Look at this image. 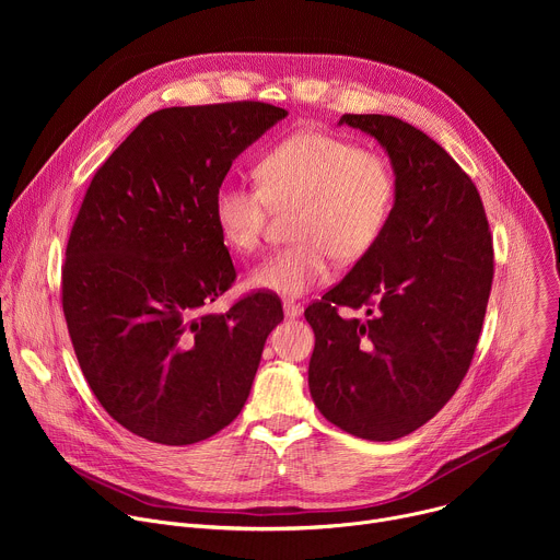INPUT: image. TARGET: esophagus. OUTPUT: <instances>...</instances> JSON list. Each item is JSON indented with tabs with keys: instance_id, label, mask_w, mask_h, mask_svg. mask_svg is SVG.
<instances>
[{
	"instance_id": "34e87169",
	"label": "esophagus",
	"mask_w": 560,
	"mask_h": 560,
	"mask_svg": "<svg viewBox=\"0 0 560 560\" xmlns=\"http://www.w3.org/2000/svg\"><path fill=\"white\" fill-rule=\"evenodd\" d=\"M283 312H285L288 318H294V316H299L303 312V307L296 301H283Z\"/></svg>"
}]
</instances>
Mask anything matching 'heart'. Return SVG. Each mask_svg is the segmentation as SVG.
<instances>
[{"label": "heart", "mask_w": 560, "mask_h": 560, "mask_svg": "<svg viewBox=\"0 0 560 560\" xmlns=\"http://www.w3.org/2000/svg\"><path fill=\"white\" fill-rule=\"evenodd\" d=\"M257 186L223 182L212 219L223 242L242 255L261 248L272 212H294L296 242L259 264L250 285L299 296L324 283L332 257H368L394 214L398 179L389 159L328 132H296L270 148L255 168Z\"/></svg>", "instance_id": "b5f03b06"}]
</instances>
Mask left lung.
<instances>
[{
	"instance_id": "obj_1",
	"label": "left lung",
	"mask_w": 560,
	"mask_h": 560,
	"mask_svg": "<svg viewBox=\"0 0 560 560\" xmlns=\"http://www.w3.org/2000/svg\"><path fill=\"white\" fill-rule=\"evenodd\" d=\"M389 154L394 214L374 250L305 307L316 343L307 383L330 423L368 441L428 423L469 370L494 279L474 182L423 130L392 115H343ZM363 308L365 319L338 310Z\"/></svg>"
}]
</instances>
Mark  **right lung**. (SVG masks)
Returning <instances> with one entry per match:
<instances>
[{"instance_id":"right-lung-1","label":"right lung","mask_w":560,"mask_h":560,"mask_svg":"<svg viewBox=\"0 0 560 560\" xmlns=\"http://www.w3.org/2000/svg\"><path fill=\"white\" fill-rule=\"evenodd\" d=\"M285 115L264 102L156 110L86 190L61 266L63 316L97 401L141 439L190 445L230 425L283 322L261 290L223 314L206 307L236 277L214 190Z\"/></svg>"}]
</instances>
